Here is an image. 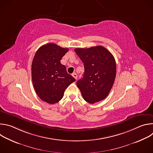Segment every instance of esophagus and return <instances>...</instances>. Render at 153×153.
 <instances>
[{
  "instance_id": "esophagus-1",
  "label": "esophagus",
  "mask_w": 153,
  "mask_h": 153,
  "mask_svg": "<svg viewBox=\"0 0 153 153\" xmlns=\"http://www.w3.org/2000/svg\"><path fill=\"white\" fill-rule=\"evenodd\" d=\"M72 76H73V77H74V78H75V79H76V80H77V74L76 73H73V74H72Z\"/></svg>"
}]
</instances>
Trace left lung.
Masks as SVG:
<instances>
[{
    "label": "left lung",
    "instance_id": "obj_1",
    "mask_svg": "<svg viewBox=\"0 0 153 153\" xmlns=\"http://www.w3.org/2000/svg\"><path fill=\"white\" fill-rule=\"evenodd\" d=\"M74 51L84 65L83 76L77 82L83 99L91 104L105 99L116 78L114 56L102 46L76 48Z\"/></svg>",
    "mask_w": 153,
    "mask_h": 153
}]
</instances>
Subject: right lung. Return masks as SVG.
I'll return each instance as SVG.
<instances>
[{
	"mask_svg": "<svg viewBox=\"0 0 153 153\" xmlns=\"http://www.w3.org/2000/svg\"><path fill=\"white\" fill-rule=\"evenodd\" d=\"M68 51V48L49 43L40 47L34 56L31 66L34 88L41 100L50 104L59 102L65 90L76 81L60 63Z\"/></svg>",
	"mask_w": 153,
	"mask_h": 153,
	"instance_id": "obj_1",
	"label": "right lung"
}]
</instances>
